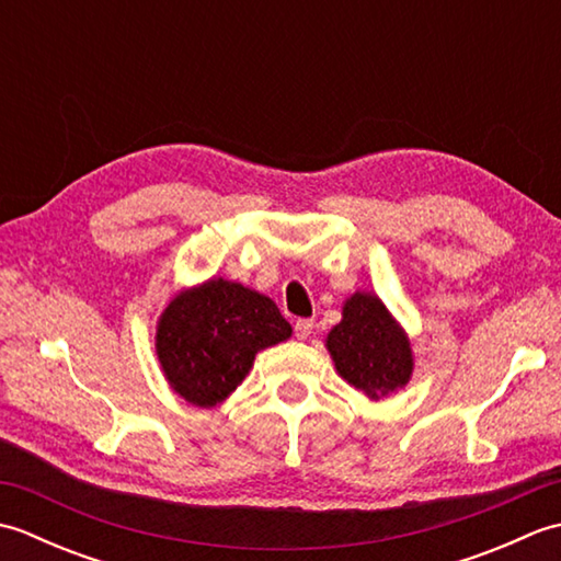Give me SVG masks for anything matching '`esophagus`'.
<instances>
[{"label": "esophagus", "mask_w": 561, "mask_h": 561, "mask_svg": "<svg viewBox=\"0 0 561 561\" xmlns=\"http://www.w3.org/2000/svg\"><path fill=\"white\" fill-rule=\"evenodd\" d=\"M313 318H299L294 323V332H296V337L299 340H308L311 337V332H313Z\"/></svg>", "instance_id": "1"}]
</instances>
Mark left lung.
I'll list each match as a JSON object with an SVG mask.
<instances>
[{"mask_svg": "<svg viewBox=\"0 0 561 561\" xmlns=\"http://www.w3.org/2000/svg\"><path fill=\"white\" fill-rule=\"evenodd\" d=\"M325 347L337 374L371 400L408 386L414 368L404 330L383 301L366 291L344 301L342 320L330 330Z\"/></svg>", "mask_w": 561, "mask_h": 561, "instance_id": "1", "label": "left lung"}]
</instances>
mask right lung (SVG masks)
I'll return each instance as SVG.
<instances>
[{"label":"right lung","mask_w":561,"mask_h":561,"mask_svg":"<svg viewBox=\"0 0 561 561\" xmlns=\"http://www.w3.org/2000/svg\"><path fill=\"white\" fill-rule=\"evenodd\" d=\"M291 337L272 299L238 282L209 279L175 294L157 325L169 386L197 408H214L243 383L260 350Z\"/></svg>","instance_id":"1"}]
</instances>
